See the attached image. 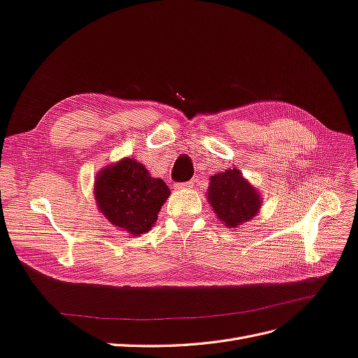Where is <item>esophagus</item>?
Instances as JSON below:
<instances>
[{"label": "esophagus", "mask_w": 358, "mask_h": 358, "mask_svg": "<svg viewBox=\"0 0 358 358\" xmlns=\"http://www.w3.org/2000/svg\"><path fill=\"white\" fill-rule=\"evenodd\" d=\"M195 186V181H187V182H180V185L176 186L177 190H186V189H192Z\"/></svg>", "instance_id": "1"}]
</instances>
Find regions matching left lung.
<instances>
[{
    "instance_id": "left-lung-1",
    "label": "left lung",
    "mask_w": 358,
    "mask_h": 358,
    "mask_svg": "<svg viewBox=\"0 0 358 358\" xmlns=\"http://www.w3.org/2000/svg\"><path fill=\"white\" fill-rule=\"evenodd\" d=\"M208 201L217 217L229 228L249 222L259 211L257 189L240 176L238 169H227L211 176Z\"/></svg>"
}]
</instances>
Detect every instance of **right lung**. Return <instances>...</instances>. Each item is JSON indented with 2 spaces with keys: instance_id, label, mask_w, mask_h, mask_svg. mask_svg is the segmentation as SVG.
Returning <instances> with one entry per match:
<instances>
[{
  "instance_id": "add662e5",
  "label": "right lung",
  "mask_w": 358,
  "mask_h": 358,
  "mask_svg": "<svg viewBox=\"0 0 358 358\" xmlns=\"http://www.w3.org/2000/svg\"><path fill=\"white\" fill-rule=\"evenodd\" d=\"M94 193L100 211L110 223L139 236L156 223L171 192L165 181L152 178L139 162L127 157L99 173Z\"/></svg>"
}]
</instances>
